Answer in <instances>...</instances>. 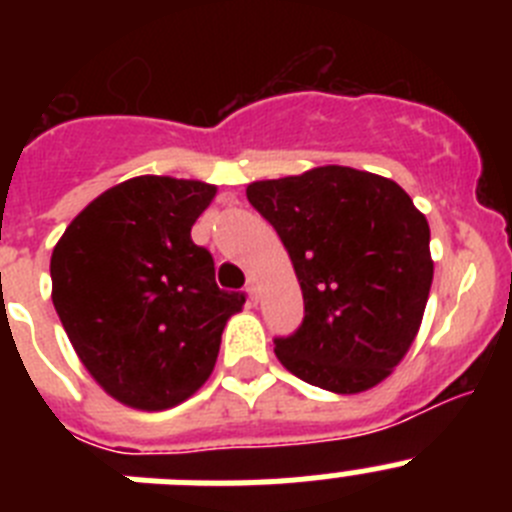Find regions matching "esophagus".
I'll list each match as a JSON object with an SVG mask.
<instances>
[{"mask_svg": "<svg viewBox=\"0 0 512 512\" xmlns=\"http://www.w3.org/2000/svg\"><path fill=\"white\" fill-rule=\"evenodd\" d=\"M246 292H248V300H251V302L259 300V282H256V277H248Z\"/></svg>", "mask_w": 512, "mask_h": 512, "instance_id": "34e87169", "label": "esophagus"}]
</instances>
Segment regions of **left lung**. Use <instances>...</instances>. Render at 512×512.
<instances>
[{"label":"left lung","mask_w":512,"mask_h":512,"mask_svg":"<svg viewBox=\"0 0 512 512\" xmlns=\"http://www.w3.org/2000/svg\"><path fill=\"white\" fill-rule=\"evenodd\" d=\"M246 197L282 238L305 300L277 359L336 395L377 387L413 346L431 292L423 212L400 184L351 166L253 182Z\"/></svg>","instance_id":"left-lung-1"}]
</instances>
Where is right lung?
<instances>
[{
  "label": "right lung",
  "mask_w": 512,
  "mask_h": 512,
  "mask_svg": "<svg viewBox=\"0 0 512 512\" xmlns=\"http://www.w3.org/2000/svg\"><path fill=\"white\" fill-rule=\"evenodd\" d=\"M215 184L135 176L71 220L51 256L53 307L81 364L117 402L174 408L215 369L220 336L246 297L215 284L192 225Z\"/></svg>",
  "instance_id": "obj_1"
}]
</instances>
